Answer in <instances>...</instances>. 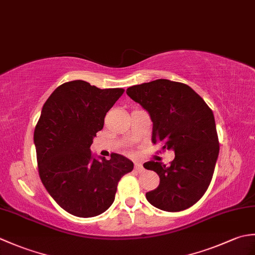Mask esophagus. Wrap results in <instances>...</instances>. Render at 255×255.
<instances>
[{"mask_svg": "<svg viewBox=\"0 0 255 255\" xmlns=\"http://www.w3.org/2000/svg\"><path fill=\"white\" fill-rule=\"evenodd\" d=\"M134 169H136L137 172H142L144 170V167L141 163H136L134 164Z\"/></svg>", "mask_w": 255, "mask_h": 255, "instance_id": "34e87169", "label": "esophagus"}]
</instances>
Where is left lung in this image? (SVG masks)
Instances as JSON below:
<instances>
[{
    "instance_id": "obj_1",
    "label": "left lung",
    "mask_w": 255,
    "mask_h": 255,
    "mask_svg": "<svg viewBox=\"0 0 255 255\" xmlns=\"http://www.w3.org/2000/svg\"><path fill=\"white\" fill-rule=\"evenodd\" d=\"M127 95L149 113L152 142L174 151L169 166L149 161L159 186L145 194L148 202L165 211H181L196 204L207 191L219 154L213 111L188 85L159 79L128 88Z\"/></svg>"
}]
</instances>
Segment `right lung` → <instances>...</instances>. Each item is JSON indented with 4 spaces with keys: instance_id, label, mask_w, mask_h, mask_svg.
Masks as SVG:
<instances>
[{
    "instance_id": "obj_1",
    "label": "right lung",
    "mask_w": 255,
    "mask_h": 255,
    "mask_svg": "<svg viewBox=\"0 0 255 255\" xmlns=\"http://www.w3.org/2000/svg\"><path fill=\"white\" fill-rule=\"evenodd\" d=\"M124 91L75 80L58 86L42 106L34 132L38 172L50 196L77 217H95L110 208L119 180L133 169L126 156L97 160L90 149Z\"/></svg>"
}]
</instances>
